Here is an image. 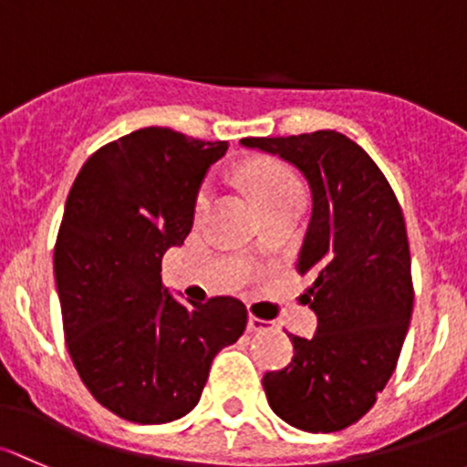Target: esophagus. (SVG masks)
I'll use <instances>...</instances> for the list:
<instances>
[{"label":"esophagus","mask_w":467,"mask_h":467,"mask_svg":"<svg viewBox=\"0 0 467 467\" xmlns=\"http://www.w3.org/2000/svg\"><path fill=\"white\" fill-rule=\"evenodd\" d=\"M248 331L250 333H264V331H273V322L262 320V317H248Z\"/></svg>","instance_id":"obj_1"}]
</instances>
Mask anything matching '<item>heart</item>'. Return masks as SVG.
Returning a JSON list of instances; mask_svg holds the SVG:
<instances>
[{"label":"heart","mask_w":467,"mask_h":467,"mask_svg":"<svg viewBox=\"0 0 467 467\" xmlns=\"http://www.w3.org/2000/svg\"><path fill=\"white\" fill-rule=\"evenodd\" d=\"M248 185L253 188L259 203L271 199H279L286 194H302V183L286 165L273 163V161H262V163H250L244 170ZM210 205V188H201L194 201L196 217L203 214Z\"/></svg>","instance_id":"1"}]
</instances>
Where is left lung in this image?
<instances>
[{"label":"left lung","instance_id":"obj_1","mask_svg":"<svg viewBox=\"0 0 467 467\" xmlns=\"http://www.w3.org/2000/svg\"><path fill=\"white\" fill-rule=\"evenodd\" d=\"M242 145L296 165L313 194L297 273L313 279L304 302L317 331L311 340L291 336V365L264 376L268 405L297 430L340 431L374 407L410 328L414 286L400 203L371 156L340 131Z\"/></svg>","mask_w":467,"mask_h":467}]
</instances>
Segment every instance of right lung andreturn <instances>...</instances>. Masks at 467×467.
Listing matches in <instances>:
<instances>
[{"instance_id":"1","label":"right lung","mask_w":467,"mask_h":467,"mask_svg":"<svg viewBox=\"0 0 467 467\" xmlns=\"http://www.w3.org/2000/svg\"><path fill=\"white\" fill-rule=\"evenodd\" d=\"M225 150L145 127L93 151L67 196L53 253L67 349L93 399L131 423L192 411L214 356L246 331L244 302L183 306L161 279L165 250L190 234L201 181Z\"/></svg>"}]
</instances>
